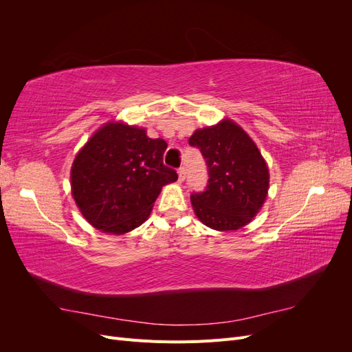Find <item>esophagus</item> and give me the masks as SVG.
I'll list each match as a JSON object with an SVG mask.
<instances>
[{
  "label": "esophagus",
  "instance_id": "esophagus-1",
  "mask_svg": "<svg viewBox=\"0 0 352 352\" xmlns=\"http://www.w3.org/2000/svg\"><path fill=\"white\" fill-rule=\"evenodd\" d=\"M185 177H186V172H185V167H180V168L177 170V179H179V182H184V180H185Z\"/></svg>",
  "mask_w": 352,
  "mask_h": 352
}]
</instances>
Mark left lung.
<instances>
[{"label":"left lung","mask_w":352,"mask_h":352,"mask_svg":"<svg viewBox=\"0 0 352 352\" xmlns=\"http://www.w3.org/2000/svg\"><path fill=\"white\" fill-rule=\"evenodd\" d=\"M208 168L207 186L190 194L197 217L214 230L248 225L264 204L269 168L257 145L232 120L198 129L189 138Z\"/></svg>","instance_id":"8db88e82"}]
</instances>
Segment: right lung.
I'll list each match as a JSON object with an SVG mask.
<instances>
[{"label": "right lung", "instance_id": "1", "mask_svg": "<svg viewBox=\"0 0 352 352\" xmlns=\"http://www.w3.org/2000/svg\"><path fill=\"white\" fill-rule=\"evenodd\" d=\"M166 141L151 140L145 129L107 123L95 132L72 166V194L98 230L123 235L150 216L162 188L177 180L164 166Z\"/></svg>", "mask_w": 352, "mask_h": 352}]
</instances>
